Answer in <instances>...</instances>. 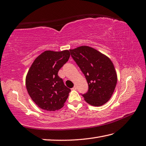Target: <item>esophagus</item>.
I'll return each instance as SVG.
<instances>
[{"label": "esophagus", "instance_id": "34e87169", "mask_svg": "<svg viewBox=\"0 0 146 146\" xmlns=\"http://www.w3.org/2000/svg\"><path fill=\"white\" fill-rule=\"evenodd\" d=\"M71 90H76V87L74 86L72 88H71Z\"/></svg>", "mask_w": 146, "mask_h": 146}]
</instances>
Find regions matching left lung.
Instances as JSON below:
<instances>
[{
	"label": "left lung",
	"instance_id": "8db88e82",
	"mask_svg": "<svg viewBox=\"0 0 146 146\" xmlns=\"http://www.w3.org/2000/svg\"><path fill=\"white\" fill-rule=\"evenodd\" d=\"M71 56L84 74L88 90L82 94L85 101L94 106H101L109 101L117 83L112 61L94 48L81 46L70 50Z\"/></svg>",
	"mask_w": 146,
	"mask_h": 146
}]
</instances>
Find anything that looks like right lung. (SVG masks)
Masks as SVG:
<instances>
[{"label": "right lung", "mask_w": 146, "mask_h": 146, "mask_svg": "<svg viewBox=\"0 0 146 146\" xmlns=\"http://www.w3.org/2000/svg\"><path fill=\"white\" fill-rule=\"evenodd\" d=\"M68 50H46L33 61L26 77L30 98L42 110H58L63 106L71 91L58 76V71L70 58Z\"/></svg>", "instance_id": "add662e5"}]
</instances>
